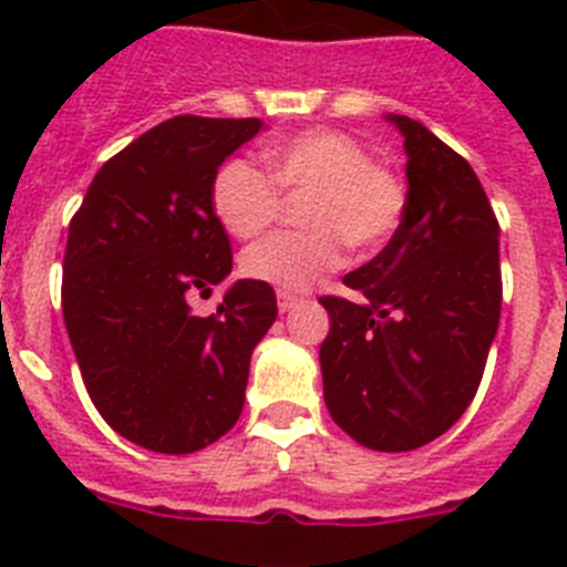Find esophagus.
<instances>
[{"label": "esophagus", "instance_id": "34e87169", "mask_svg": "<svg viewBox=\"0 0 567 567\" xmlns=\"http://www.w3.org/2000/svg\"><path fill=\"white\" fill-rule=\"evenodd\" d=\"M300 303H303V298H298V295L278 292V309H280V312H292V309L300 307Z\"/></svg>", "mask_w": 567, "mask_h": 567}]
</instances>
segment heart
I'll return each instance as SVG.
<instances>
[{"label": "heart", "mask_w": 567, "mask_h": 567, "mask_svg": "<svg viewBox=\"0 0 567 567\" xmlns=\"http://www.w3.org/2000/svg\"><path fill=\"white\" fill-rule=\"evenodd\" d=\"M264 164L279 189H309L300 233H275L240 255V269L284 292H303L340 267L343 244L378 252L400 229L405 187L400 175L369 158V150L338 130H307L264 147ZM244 158L221 164L209 204L235 238H255L275 221L280 195Z\"/></svg>", "instance_id": "1"}]
</instances>
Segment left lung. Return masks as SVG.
<instances>
[{"mask_svg": "<svg viewBox=\"0 0 567 567\" xmlns=\"http://www.w3.org/2000/svg\"><path fill=\"white\" fill-rule=\"evenodd\" d=\"M405 213L392 240L320 298L323 400L334 423L374 452H412L463 417L499 327V224L463 155L409 115Z\"/></svg>", "mask_w": 567, "mask_h": 567, "instance_id": "left-lung-1", "label": "left lung"}]
</instances>
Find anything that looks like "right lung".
<instances>
[{"instance_id":"1","label":"right lung","mask_w":567,"mask_h":567,"mask_svg":"<svg viewBox=\"0 0 567 567\" xmlns=\"http://www.w3.org/2000/svg\"><path fill=\"white\" fill-rule=\"evenodd\" d=\"M260 118L175 115L113 155L68 229L62 312L104 423L158 454H193L233 429L249 358L278 318L264 280H235L218 312L193 295L233 272L209 204L229 155Z\"/></svg>"}]
</instances>
